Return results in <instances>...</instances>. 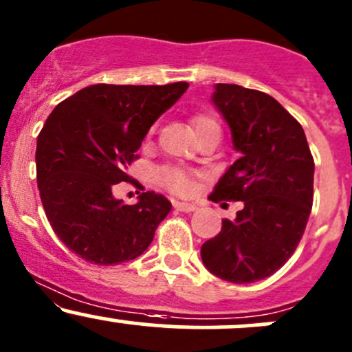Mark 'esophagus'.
<instances>
[{
    "mask_svg": "<svg viewBox=\"0 0 352 352\" xmlns=\"http://www.w3.org/2000/svg\"><path fill=\"white\" fill-rule=\"evenodd\" d=\"M173 207H175L177 210H182V212H194V210L197 209V206L188 204V202H173Z\"/></svg>",
    "mask_w": 352,
    "mask_h": 352,
    "instance_id": "obj_1",
    "label": "esophagus"
}]
</instances>
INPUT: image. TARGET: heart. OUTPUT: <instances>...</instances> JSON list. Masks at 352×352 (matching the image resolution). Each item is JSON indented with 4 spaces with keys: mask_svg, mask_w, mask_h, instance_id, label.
Masks as SVG:
<instances>
[{
    "mask_svg": "<svg viewBox=\"0 0 352 352\" xmlns=\"http://www.w3.org/2000/svg\"><path fill=\"white\" fill-rule=\"evenodd\" d=\"M192 123H194L199 135L204 133L206 129L219 126L216 120H212L210 116H204V114L195 116ZM160 180L170 192L177 195H188L192 192V175L180 166H166L160 172Z\"/></svg>",
    "mask_w": 352,
    "mask_h": 352,
    "instance_id": "1",
    "label": "heart"
}]
</instances>
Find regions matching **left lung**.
Here are the masks:
<instances>
[{"label":"left lung","instance_id":"obj_1","mask_svg":"<svg viewBox=\"0 0 352 352\" xmlns=\"http://www.w3.org/2000/svg\"><path fill=\"white\" fill-rule=\"evenodd\" d=\"M212 102L241 157L214 187L212 202L243 201L234 221L201 248L206 268L231 283H253L287 263L314 202V157L297 120L256 89L217 84Z\"/></svg>","mask_w":352,"mask_h":352}]
</instances>
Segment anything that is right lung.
I'll return each mask as SVG.
<instances>
[{"label": "right lung", "instance_id": "right-lung-1", "mask_svg": "<svg viewBox=\"0 0 352 352\" xmlns=\"http://www.w3.org/2000/svg\"><path fill=\"white\" fill-rule=\"evenodd\" d=\"M165 86L94 84L58 102L36 140V184L45 216L62 243L84 261L135 260L172 209L143 192L136 204L114 199L151 124L187 91Z\"/></svg>", "mask_w": 352, "mask_h": 352}]
</instances>
